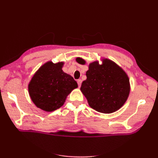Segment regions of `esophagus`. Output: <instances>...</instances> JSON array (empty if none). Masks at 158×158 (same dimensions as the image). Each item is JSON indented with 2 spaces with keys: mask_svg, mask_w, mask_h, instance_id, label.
Segmentation results:
<instances>
[{
  "mask_svg": "<svg viewBox=\"0 0 158 158\" xmlns=\"http://www.w3.org/2000/svg\"><path fill=\"white\" fill-rule=\"evenodd\" d=\"M81 82H82V81H81V79H78V80H77V84H78V85H79V87H80V86H81Z\"/></svg>",
  "mask_w": 158,
  "mask_h": 158,
  "instance_id": "obj_1",
  "label": "esophagus"
}]
</instances>
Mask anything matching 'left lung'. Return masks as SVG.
Instances as JSON below:
<instances>
[{"mask_svg":"<svg viewBox=\"0 0 158 158\" xmlns=\"http://www.w3.org/2000/svg\"><path fill=\"white\" fill-rule=\"evenodd\" d=\"M76 61L85 65L80 57ZM93 61L89 65L87 79L83 81L81 93L92 109L100 113L111 114L118 110L127 101L130 92V79L121 67L108 58Z\"/></svg>","mask_w":158,"mask_h":158,"instance_id":"8db88e82","label":"left lung"}]
</instances>
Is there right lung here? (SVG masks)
Here are the masks:
<instances>
[{"label":"right lung","instance_id":"1","mask_svg":"<svg viewBox=\"0 0 158 158\" xmlns=\"http://www.w3.org/2000/svg\"><path fill=\"white\" fill-rule=\"evenodd\" d=\"M64 62L47 61L33 74L28 93L37 108L51 112L61 107L68 95L78 87L73 77L64 73Z\"/></svg>","mask_w":158,"mask_h":158}]
</instances>
